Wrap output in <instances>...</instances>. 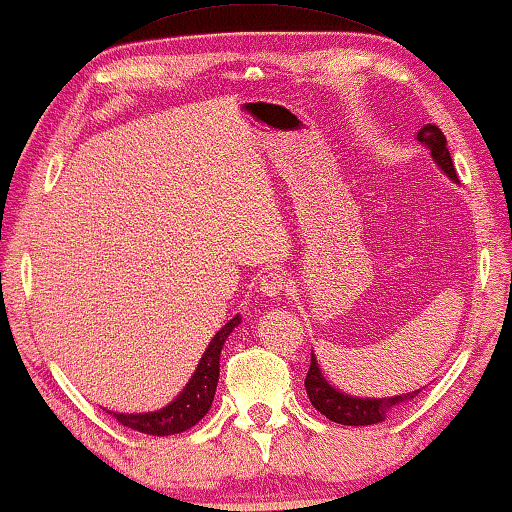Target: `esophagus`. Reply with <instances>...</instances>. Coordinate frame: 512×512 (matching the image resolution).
Masks as SVG:
<instances>
[{"instance_id": "1", "label": "esophagus", "mask_w": 512, "mask_h": 512, "mask_svg": "<svg viewBox=\"0 0 512 512\" xmlns=\"http://www.w3.org/2000/svg\"><path fill=\"white\" fill-rule=\"evenodd\" d=\"M285 290H288V276L283 272L272 270L261 276V292L265 297H279V294Z\"/></svg>"}]
</instances>
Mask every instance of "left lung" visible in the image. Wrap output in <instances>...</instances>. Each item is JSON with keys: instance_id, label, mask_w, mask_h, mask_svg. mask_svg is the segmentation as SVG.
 <instances>
[{"instance_id": "8db88e82", "label": "left lung", "mask_w": 512, "mask_h": 512, "mask_svg": "<svg viewBox=\"0 0 512 512\" xmlns=\"http://www.w3.org/2000/svg\"><path fill=\"white\" fill-rule=\"evenodd\" d=\"M416 139L420 143H425V146L429 148V152H432V159L436 161L438 168H441L443 173L452 179V182H459L454 164H452V157H450V150H447L445 134L438 130L436 125L427 123L418 130ZM306 391H308L312 407L321 411V414H324L328 420H333V423H339V425H353V427L382 423V420L389 416V411L393 407L402 405V402H407L411 398H416L420 393V389H418L414 393H405V396H396V398L348 396V393H342L339 389L330 387L328 380L319 371L315 353L310 355V371L306 375Z\"/></svg>"}]
</instances>
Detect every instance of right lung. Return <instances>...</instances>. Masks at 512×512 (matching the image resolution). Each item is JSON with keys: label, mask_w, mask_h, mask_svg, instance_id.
<instances>
[{"label": "right lung", "mask_w": 512, "mask_h": 512, "mask_svg": "<svg viewBox=\"0 0 512 512\" xmlns=\"http://www.w3.org/2000/svg\"><path fill=\"white\" fill-rule=\"evenodd\" d=\"M240 324V315L233 317L229 324H224L215 337L209 342L200 364H197L195 373L184 387L179 396L159 411H148V414H110L119 420L123 427H130L134 432L150 434V436H170L182 434L186 429L200 423L209 411L215 387H218L220 378V351L231 330Z\"/></svg>", "instance_id": "obj_1"}]
</instances>
